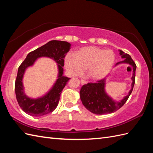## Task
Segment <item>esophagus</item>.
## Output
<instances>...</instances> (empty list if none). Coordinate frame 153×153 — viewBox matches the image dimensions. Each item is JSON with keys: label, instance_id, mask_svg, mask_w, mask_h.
Segmentation results:
<instances>
[{"label": "esophagus", "instance_id": "obj_1", "mask_svg": "<svg viewBox=\"0 0 153 153\" xmlns=\"http://www.w3.org/2000/svg\"><path fill=\"white\" fill-rule=\"evenodd\" d=\"M88 82L86 80H84V79H81L80 80V83H81V84H86Z\"/></svg>", "mask_w": 153, "mask_h": 153}]
</instances>
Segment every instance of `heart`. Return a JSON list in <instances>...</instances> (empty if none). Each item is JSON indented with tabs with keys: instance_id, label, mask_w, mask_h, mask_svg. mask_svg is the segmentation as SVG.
<instances>
[{
	"instance_id": "b5f03b06",
	"label": "heart",
	"mask_w": 153,
	"mask_h": 153,
	"mask_svg": "<svg viewBox=\"0 0 153 153\" xmlns=\"http://www.w3.org/2000/svg\"><path fill=\"white\" fill-rule=\"evenodd\" d=\"M114 59V54L111 50L87 46L78 50L76 56L68 54L65 59V65L73 76L79 75L84 69H88V76L91 79L98 80L110 72Z\"/></svg>"
}]
</instances>
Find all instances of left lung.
<instances>
[{"label":"left lung","instance_id":"left-lung-1","mask_svg":"<svg viewBox=\"0 0 153 153\" xmlns=\"http://www.w3.org/2000/svg\"><path fill=\"white\" fill-rule=\"evenodd\" d=\"M120 55L124 59L122 62L128 63L133 67L131 90L128 96L124 97L123 100H122L119 102H116L105 93L104 89L105 79L98 80L96 82H88L86 84H84L81 88L80 91V100L84 106L91 113L100 115L114 113L123 107L126 102L128 97H130L135 84V70H136L137 66L129 54L120 50Z\"/></svg>","mask_w":153,"mask_h":153}]
</instances>
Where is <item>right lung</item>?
Segmentation results:
<instances>
[{"label": "right lung", "instance_id": "1", "mask_svg": "<svg viewBox=\"0 0 153 153\" xmlns=\"http://www.w3.org/2000/svg\"><path fill=\"white\" fill-rule=\"evenodd\" d=\"M71 45L65 41L51 40L46 45L28 53L18 68L15 82V92L18 103L25 113L33 117H42L56 109L60 99V95L70 78L63 76L64 58L70 50ZM40 56H48L59 63V75L56 82L46 96L38 99H30L23 92L22 79L25 69L31 66Z\"/></svg>", "mask_w": 153, "mask_h": 153}]
</instances>
